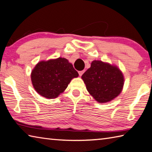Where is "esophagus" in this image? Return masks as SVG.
<instances>
[{
  "instance_id": "obj_1",
  "label": "esophagus",
  "mask_w": 152,
  "mask_h": 152,
  "mask_svg": "<svg viewBox=\"0 0 152 152\" xmlns=\"http://www.w3.org/2000/svg\"><path fill=\"white\" fill-rule=\"evenodd\" d=\"M84 72V70H82V71H79L78 72V74H79V76H81L82 74H83V73Z\"/></svg>"
}]
</instances>
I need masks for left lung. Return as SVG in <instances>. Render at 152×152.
Wrapping results in <instances>:
<instances>
[{
	"label": "left lung",
	"mask_w": 152,
	"mask_h": 152,
	"mask_svg": "<svg viewBox=\"0 0 152 152\" xmlns=\"http://www.w3.org/2000/svg\"><path fill=\"white\" fill-rule=\"evenodd\" d=\"M86 89L96 100L104 103L120 94L124 86V76L117 67L94 60L82 76Z\"/></svg>",
	"instance_id": "left-lung-1"
}]
</instances>
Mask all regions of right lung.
I'll use <instances>...</instances> for the list:
<instances>
[{
    "label": "right lung",
    "mask_w": 152,
    "mask_h": 152,
    "mask_svg": "<svg viewBox=\"0 0 152 152\" xmlns=\"http://www.w3.org/2000/svg\"><path fill=\"white\" fill-rule=\"evenodd\" d=\"M78 76V72L68 60L58 58L38 63L32 72L31 80L39 94L55 98L64 92L72 79Z\"/></svg>",
    "instance_id": "add662e5"
}]
</instances>
